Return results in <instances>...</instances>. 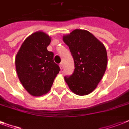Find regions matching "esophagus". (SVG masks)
Segmentation results:
<instances>
[{
	"label": "esophagus",
	"mask_w": 129,
	"mask_h": 129,
	"mask_svg": "<svg viewBox=\"0 0 129 129\" xmlns=\"http://www.w3.org/2000/svg\"><path fill=\"white\" fill-rule=\"evenodd\" d=\"M59 68H60L61 70H63V63L62 62L59 63Z\"/></svg>",
	"instance_id": "1"
}]
</instances>
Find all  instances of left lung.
Instances as JSON below:
<instances>
[{
  "label": "left lung",
  "mask_w": 129,
  "mask_h": 129,
  "mask_svg": "<svg viewBox=\"0 0 129 129\" xmlns=\"http://www.w3.org/2000/svg\"><path fill=\"white\" fill-rule=\"evenodd\" d=\"M63 40L70 48L75 65L73 74L65 76V81L74 94L88 95L95 90L105 73L106 48L92 33L82 29L63 35Z\"/></svg>",
  "instance_id": "left-lung-1"
}]
</instances>
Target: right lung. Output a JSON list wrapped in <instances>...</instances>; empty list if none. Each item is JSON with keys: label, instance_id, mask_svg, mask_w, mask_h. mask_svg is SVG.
<instances>
[{"label": "right lung", "instance_id": "1", "mask_svg": "<svg viewBox=\"0 0 129 129\" xmlns=\"http://www.w3.org/2000/svg\"><path fill=\"white\" fill-rule=\"evenodd\" d=\"M50 43L47 34L37 31L26 38L15 57L19 80L33 96L47 94L60 70L53 61V53L47 49Z\"/></svg>", "mask_w": 129, "mask_h": 129}]
</instances>
